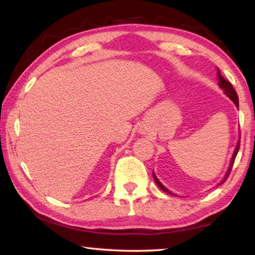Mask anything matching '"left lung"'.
Segmentation results:
<instances>
[{
  "label": "left lung",
  "instance_id": "8db88e82",
  "mask_svg": "<svg viewBox=\"0 0 255 255\" xmlns=\"http://www.w3.org/2000/svg\"><path fill=\"white\" fill-rule=\"evenodd\" d=\"M218 79H219V86H221V88L224 90V92H225L226 96L231 98V100L235 103L236 107H239V97H237V93L235 92V90H234V88H233V85L231 84V82H228L227 80L224 79V77H223V76H222V74H221V72H219V71H218ZM240 145H241V138H240L239 143H237V146H236V148H235V150H234V154H233V156H232L231 164H230V167H228L227 173L225 174V176H224V179L222 180V182L219 183V184H223V183L225 182V181L228 179V176H230V173H231L232 167H233V164H234V162H235V158H236V155H237V153H239ZM153 176H154L155 182H156V184L158 185L159 188H161V189L163 190L164 192L171 193V192L169 191V190H167L165 187H164V185H163L161 182H159L158 179L156 178V175H155L154 173H153Z\"/></svg>",
  "mask_w": 255,
  "mask_h": 255
}]
</instances>
